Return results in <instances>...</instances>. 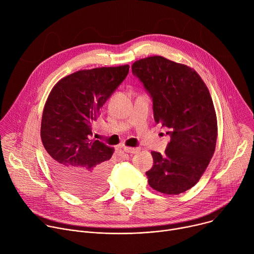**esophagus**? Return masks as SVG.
Wrapping results in <instances>:
<instances>
[{"instance_id": "esophagus-1", "label": "esophagus", "mask_w": 254, "mask_h": 254, "mask_svg": "<svg viewBox=\"0 0 254 254\" xmlns=\"http://www.w3.org/2000/svg\"><path fill=\"white\" fill-rule=\"evenodd\" d=\"M125 152L126 153H128V154H136L139 152V148H130V147H125L124 148Z\"/></svg>"}]
</instances>
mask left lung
I'll return each mask as SVG.
<instances>
[{"label": "left lung", "mask_w": 254, "mask_h": 254, "mask_svg": "<svg viewBox=\"0 0 254 254\" xmlns=\"http://www.w3.org/2000/svg\"><path fill=\"white\" fill-rule=\"evenodd\" d=\"M131 71L153 97L156 123L171 135L163 155L152 152L149 185L162 194L183 193L197 184L215 152L217 118L209 89L193 68L163 56L139 59Z\"/></svg>", "instance_id": "obj_1"}]
</instances>
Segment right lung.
Masks as SVG:
<instances>
[{"label": "right lung", "instance_id": "1", "mask_svg": "<svg viewBox=\"0 0 254 254\" xmlns=\"http://www.w3.org/2000/svg\"><path fill=\"white\" fill-rule=\"evenodd\" d=\"M128 69L127 64L79 70L60 79L48 95L41 139L50 169L72 194L91 196L106 186L115 149L91 138V124Z\"/></svg>", "mask_w": 254, "mask_h": 254}]
</instances>
